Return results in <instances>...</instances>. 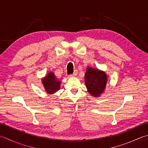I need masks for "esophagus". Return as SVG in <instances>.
I'll list each match as a JSON object with an SVG mask.
<instances>
[{"label": "esophagus", "mask_w": 148, "mask_h": 148, "mask_svg": "<svg viewBox=\"0 0 148 148\" xmlns=\"http://www.w3.org/2000/svg\"><path fill=\"white\" fill-rule=\"evenodd\" d=\"M77 73H78L77 70H74L73 73H72V74H71V75H70V77H75V76H76V75H77Z\"/></svg>", "instance_id": "1"}]
</instances>
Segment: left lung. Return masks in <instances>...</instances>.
Masks as SVG:
<instances>
[{
  "mask_svg": "<svg viewBox=\"0 0 148 148\" xmlns=\"http://www.w3.org/2000/svg\"><path fill=\"white\" fill-rule=\"evenodd\" d=\"M107 81L105 72L95 68H87L85 74V83L88 92L98 97L103 92Z\"/></svg>",
  "mask_w": 148,
  "mask_h": 148,
  "instance_id": "left-lung-1",
  "label": "left lung"
}]
</instances>
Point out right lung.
<instances>
[{"instance_id":"right-lung-1","label":"right lung","mask_w":148,"mask_h":148,"mask_svg":"<svg viewBox=\"0 0 148 148\" xmlns=\"http://www.w3.org/2000/svg\"><path fill=\"white\" fill-rule=\"evenodd\" d=\"M43 84L46 91L49 94H53L60 89L61 82L57 79L55 75L52 72H50L47 76L43 79Z\"/></svg>"}]
</instances>
